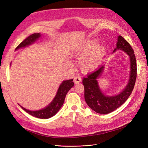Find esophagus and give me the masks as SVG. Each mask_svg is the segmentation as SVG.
I'll return each instance as SVG.
<instances>
[{
    "label": "esophagus",
    "mask_w": 148,
    "mask_h": 148,
    "mask_svg": "<svg viewBox=\"0 0 148 148\" xmlns=\"http://www.w3.org/2000/svg\"><path fill=\"white\" fill-rule=\"evenodd\" d=\"M73 81H74V83L75 84L79 83H80L81 81V78L79 77V76H75V77L74 78Z\"/></svg>",
    "instance_id": "1"
}]
</instances>
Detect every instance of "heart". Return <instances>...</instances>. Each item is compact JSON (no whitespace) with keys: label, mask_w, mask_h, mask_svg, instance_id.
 Returning a JSON list of instances; mask_svg holds the SVG:
<instances>
[{"label":"heart","mask_w":148,"mask_h":148,"mask_svg":"<svg viewBox=\"0 0 148 148\" xmlns=\"http://www.w3.org/2000/svg\"><path fill=\"white\" fill-rule=\"evenodd\" d=\"M105 54V48L103 45H97V41L95 40H89L71 51L72 56L79 58V67L84 72H90L97 67L103 60Z\"/></svg>","instance_id":"obj_1"}]
</instances>
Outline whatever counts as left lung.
<instances>
[{
  "label": "left lung",
  "instance_id": "1",
  "mask_svg": "<svg viewBox=\"0 0 148 148\" xmlns=\"http://www.w3.org/2000/svg\"><path fill=\"white\" fill-rule=\"evenodd\" d=\"M117 50L125 52L129 56L130 62L128 83L119 94L108 96L105 95L101 90L97 79L103 72L105 64L101 65L97 70L88 75L83 79L86 102L92 110L99 114H108L118 108L128 99L134 88L136 78V62L134 49L123 37L119 35L113 53Z\"/></svg>",
  "mask_w": 148,
  "mask_h": 148
}]
</instances>
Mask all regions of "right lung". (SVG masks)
I'll list each match as a JSON object with an SVG mask.
<instances>
[{"mask_svg":"<svg viewBox=\"0 0 148 148\" xmlns=\"http://www.w3.org/2000/svg\"><path fill=\"white\" fill-rule=\"evenodd\" d=\"M40 37H41V34L40 33H35L30 35V36L25 38L24 41L20 43L15 49L17 50L18 49L26 47L27 46L32 45L35 41H37ZM73 86L74 83L73 82V79L62 81V83L59 86L57 94L54 97L53 101L47 106H46L45 108H43L42 110L37 111H30L23 108L21 105L19 106L25 111H26L27 113L35 117V118L45 119L50 118L56 114L58 111L60 109L64 102L66 95H67L69 90Z\"/></svg>","mask_w":148,"mask_h":148,"instance_id":"1","label":"right lung"}]
</instances>
